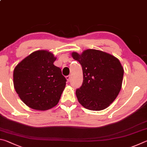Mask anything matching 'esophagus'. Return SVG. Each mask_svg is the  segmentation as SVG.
Segmentation results:
<instances>
[{"instance_id": "34e87169", "label": "esophagus", "mask_w": 147, "mask_h": 147, "mask_svg": "<svg viewBox=\"0 0 147 147\" xmlns=\"http://www.w3.org/2000/svg\"><path fill=\"white\" fill-rule=\"evenodd\" d=\"M66 79H67V81L68 82H69L71 81V76H68L66 77Z\"/></svg>"}]
</instances>
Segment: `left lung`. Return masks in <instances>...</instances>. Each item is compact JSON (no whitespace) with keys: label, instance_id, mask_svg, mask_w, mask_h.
I'll use <instances>...</instances> for the list:
<instances>
[{"label":"left lung","instance_id":"1","mask_svg":"<svg viewBox=\"0 0 147 147\" xmlns=\"http://www.w3.org/2000/svg\"><path fill=\"white\" fill-rule=\"evenodd\" d=\"M71 56L82 66L83 82L76 94L85 109H107L117 97L122 86L124 69L117 58L104 51L88 49Z\"/></svg>","mask_w":147,"mask_h":147}]
</instances>
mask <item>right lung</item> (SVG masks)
<instances>
[{
  "label": "right lung",
  "mask_w": 147,
  "mask_h": 147,
  "mask_svg": "<svg viewBox=\"0 0 147 147\" xmlns=\"http://www.w3.org/2000/svg\"><path fill=\"white\" fill-rule=\"evenodd\" d=\"M55 60L50 51L38 50L24 58L15 68V91L31 109L46 110L59 102L66 79L61 68L53 64Z\"/></svg>",
  "instance_id": "1"
}]
</instances>
